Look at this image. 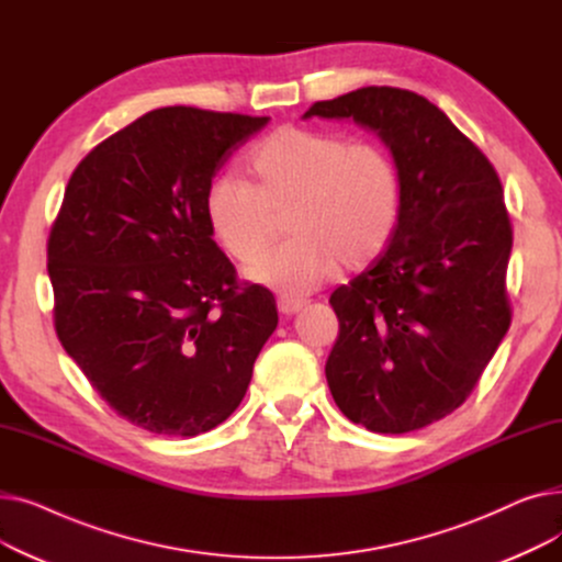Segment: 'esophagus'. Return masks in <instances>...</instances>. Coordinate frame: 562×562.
Segmentation results:
<instances>
[{
    "instance_id": "obj_1",
    "label": "esophagus",
    "mask_w": 562,
    "mask_h": 562,
    "mask_svg": "<svg viewBox=\"0 0 562 562\" xmlns=\"http://www.w3.org/2000/svg\"><path fill=\"white\" fill-rule=\"evenodd\" d=\"M303 307H305V301H303V299H291V296H280V299H278V310H280L284 316L299 314Z\"/></svg>"
}]
</instances>
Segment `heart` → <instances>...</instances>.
<instances>
[{"label": "heart", "instance_id": "obj_1", "mask_svg": "<svg viewBox=\"0 0 562 562\" xmlns=\"http://www.w3.org/2000/svg\"><path fill=\"white\" fill-rule=\"evenodd\" d=\"M248 184L214 177L204 214L216 241L236 261L268 245L272 214L290 210L292 239L255 261L246 276L282 296L301 299L344 269H362L390 244L401 180L394 159L373 143L339 134L280 127L246 159Z\"/></svg>", "mask_w": 562, "mask_h": 562}]
</instances>
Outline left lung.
<instances>
[{
	"mask_svg": "<svg viewBox=\"0 0 562 562\" xmlns=\"http://www.w3.org/2000/svg\"><path fill=\"white\" fill-rule=\"evenodd\" d=\"M303 117L358 123L394 157L398 223L387 250L333 291L326 378L352 424L419 430L467 401L510 328L504 187L445 111L403 88H358Z\"/></svg>",
	"mask_w": 562,
	"mask_h": 562,
	"instance_id": "8db88e82",
	"label": "left lung"
}]
</instances>
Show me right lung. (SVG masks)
Returning <instances> with one entry per match:
<instances>
[{
	"instance_id": "obj_1",
	"label": "right lung",
	"mask_w": 562,
	"mask_h": 562,
	"mask_svg": "<svg viewBox=\"0 0 562 562\" xmlns=\"http://www.w3.org/2000/svg\"><path fill=\"white\" fill-rule=\"evenodd\" d=\"M269 117L164 106L88 153L47 241L54 328L130 424L193 437L239 407L278 326L212 239L204 193Z\"/></svg>"
}]
</instances>
